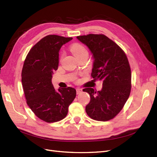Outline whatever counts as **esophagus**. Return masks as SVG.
Returning <instances> with one entry per match:
<instances>
[{"mask_svg": "<svg viewBox=\"0 0 157 157\" xmlns=\"http://www.w3.org/2000/svg\"><path fill=\"white\" fill-rule=\"evenodd\" d=\"M76 91H77V94H79L82 92V89H80V88H77Z\"/></svg>", "mask_w": 157, "mask_h": 157, "instance_id": "esophagus-1", "label": "esophagus"}]
</instances>
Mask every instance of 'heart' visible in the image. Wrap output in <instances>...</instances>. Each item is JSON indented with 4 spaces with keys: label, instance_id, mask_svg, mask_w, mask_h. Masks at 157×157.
<instances>
[{
    "label": "heart",
    "instance_id": "obj_1",
    "mask_svg": "<svg viewBox=\"0 0 157 157\" xmlns=\"http://www.w3.org/2000/svg\"><path fill=\"white\" fill-rule=\"evenodd\" d=\"M71 51L73 53V55L75 56V57L82 55H88L87 48H86L83 45L78 44V43H76V44H74L71 45Z\"/></svg>",
    "mask_w": 157,
    "mask_h": 157
}]
</instances>
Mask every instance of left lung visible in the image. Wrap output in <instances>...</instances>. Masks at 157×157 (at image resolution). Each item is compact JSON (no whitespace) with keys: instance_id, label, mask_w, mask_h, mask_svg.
Masks as SVG:
<instances>
[{"instance_id":"1","label":"left lung","mask_w":157,"mask_h":157,"mask_svg":"<svg viewBox=\"0 0 157 157\" xmlns=\"http://www.w3.org/2000/svg\"><path fill=\"white\" fill-rule=\"evenodd\" d=\"M77 38L92 53L91 77L102 81L101 91L83 90L90 95L86 106L89 117L106 121L117 116L125 105L131 90V71L127 57L121 47L103 34H90Z\"/></svg>"}]
</instances>
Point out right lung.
<instances>
[{"label":"right lung","instance_id":"add662e5","mask_svg":"<svg viewBox=\"0 0 157 157\" xmlns=\"http://www.w3.org/2000/svg\"><path fill=\"white\" fill-rule=\"evenodd\" d=\"M72 37L48 35L34 45L27 55L21 73L26 103L35 115L47 123L66 117L76 90L68 87L57 91L52 84L53 72L58 67L59 51Z\"/></svg>","mask_w":157,"mask_h":157}]
</instances>
